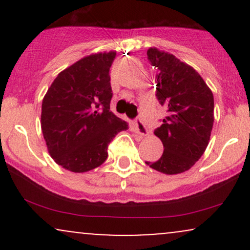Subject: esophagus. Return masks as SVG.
<instances>
[{
  "mask_svg": "<svg viewBox=\"0 0 250 250\" xmlns=\"http://www.w3.org/2000/svg\"><path fill=\"white\" fill-rule=\"evenodd\" d=\"M133 127H134V130L139 135H141V136H147L148 135V129L146 127L145 123L142 122L141 119L135 120L133 122Z\"/></svg>",
  "mask_w": 250,
  "mask_h": 250,
  "instance_id": "obj_1",
  "label": "esophagus"
}]
</instances>
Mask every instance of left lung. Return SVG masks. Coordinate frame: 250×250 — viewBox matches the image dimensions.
I'll use <instances>...</instances> for the list:
<instances>
[{
	"label": "left lung",
	"mask_w": 250,
	"mask_h": 250,
	"mask_svg": "<svg viewBox=\"0 0 250 250\" xmlns=\"http://www.w3.org/2000/svg\"><path fill=\"white\" fill-rule=\"evenodd\" d=\"M147 56L159 70L156 97L168 115L154 131L163 143L162 156L146 163L163 174L183 173L199 161L210 140L213 93L193 67L173 54L149 48Z\"/></svg>",
	"instance_id": "1"
}]
</instances>
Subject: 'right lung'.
<instances>
[{"label":"right lung","mask_w":250,"mask_h":250,"mask_svg":"<svg viewBox=\"0 0 250 250\" xmlns=\"http://www.w3.org/2000/svg\"><path fill=\"white\" fill-rule=\"evenodd\" d=\"M115 51L83 57L57 75L43 97L41 128L54 161L84 173L101 166L108 145L128 123L110 111L109 69Z\"/></svg>","instance_id":"add662e5"}]
</instances>
